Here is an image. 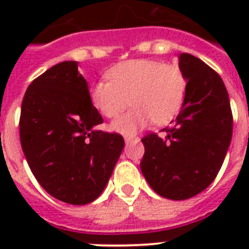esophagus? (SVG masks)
<instances>
[{"label": "esophagus", "instance_id": "1", "mask_svg": "<svg viewBox=\"0 0 249 249\" xmlns=\"http://www.w3.org/2000/svg\"><path fill=\"white\" fill-rule=\"evenodd\" d=\"M124 140L126 143H129V142H133V141H138V138L134 136H129V134H126V136H124Z\"/></svg>", "mask_w": 249, "mask_h": 249}]
</instances>
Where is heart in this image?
Listing matches in <instances>:
<instances>
[{
	"label": "heart",
	"mask_w": 249,
	"mask_h": 249,
	"mask_svg": "<svg viewBox=\"0 0 249 249\" xmlns=\"http://www.w3.org/2000/svg\"><path fill=\"white\" fill-rule=\"evenodd\" d=\"M107 80H99L90 90L93 105L106 117H115L128 106V112L117 117L111 129L133 134L151 121L169 123L181 109L186 97L187 80L176 64L160 60L130 59L109 68Z\"/></svg>",
	"instance_id": "obj_1"
}]
</instances>
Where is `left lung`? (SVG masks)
Returning <instances> with one entry per match:
<instances>
[{
    "mask_svg": "<svg viewBox=\"0 0 249 249\" xmlns=\"http://www.w3.org/2000/svg\"><path fill=\"white\" fill-rule=\"evenodd\" d=\"M187 80L181 112L165 137L142 138V174L160 196L185 200L205 190L220 172L232 136V113L220 75L191 54L178 56Z\"/></svg>",
    "mask_w": 249,
    "mask_h": 249,
    "instance_id": "1",
    "label": "left lung"
}]
</instances>
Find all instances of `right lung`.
Returning a JSON list of instances; mask_svg holds the SVG:
<instances>
[{"mask_svg":"<svg viewBox=\"0 0 249 249\" xmlns=\"http://www.w3.org/2000/svg\"><path fill=\"white\" fill-rule=\"evenodd\" d=\"M77 62H62L35 79L21 102L19 132L37 182L55 199L84 205L105 190L124 148L102 124Z\"/></svg>","mask_w":249,"mask_h":249,"instance_id":"1","label":"right lung"}]
</instances>
